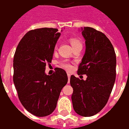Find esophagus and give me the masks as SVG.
I'll return each instance as SVG.
<instances>
[{"instance_id": "1", "label": "esophagus", "mask_w": 129, "mask_h": 129, "mask_svg": "<svg viewBox=\"0 0 129 129\" xmlns=\"http://www.w3.org/2000/svg\"><path fill=\"white\" fill-rule=\"evenodd\" d=\"M67 76H68V80H69V81H70V79H71V73H67Z\"/></svg>"}]
</instances>
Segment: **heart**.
<instances>
[{
  "label": "heart",
  "instance_id": "1",
  "mask_svg": "<svg viewBox=\"0 0 129 129\" xmlns=\"http://www.w3.org/2000/svg\"><path fill=\"white\" fill-rule=\"evenodd\" d=\"M70 43H71L72 47H76V46H78V45H82V43H81V41L78 39H76V38H71L70 39ZM60 66L62 67L65 69L67 70H71L72 69V65L71 64L69 63L67 61H62L60 62Z\"/></svg>",
  "mask_w": 129,
  "mask_h": 129
}]
</instances>
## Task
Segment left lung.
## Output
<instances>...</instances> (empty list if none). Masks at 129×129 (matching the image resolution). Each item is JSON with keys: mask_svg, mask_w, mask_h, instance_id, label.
Wrapping results in <instances>:
<instances>
[{"mask_svg": "<svg viewBox=\"0 0 129 129\" xmlns=\"http://www.w3.org/2000/svg\"><path fill=\"white\" fill-rule=\"evenodd\" d=\"M85 40V52L79 64L78 75L86 79L71 77L73 109L82 117L97 114L106 105L116 78L117 59L111 41L105 34L93 28H81Z\"/></svg>", "mask_w": 129, "mask_h": 129, "instance_id": "obj_1", "label": "left lung"}]
</instances>
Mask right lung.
Masks as SVG:
<instances>
[{"label":"right lung","mask_w":129,"mask_h":129,"mask_svg":"<svg viewBox=\"0 0 129 129\" xmlns=\"http://www.w3.org/2000/svg\"><path fill=\"white\" fill-rule=\"evenodd\" d=\"M60 33L58 29L42 28L30 30L18 43L13 60V82L20 103L37 117H46L54 111L67 75L56 69L52 75L45 73Z\"/></svg>","instance_id":"add662e5"}]
</instances>
